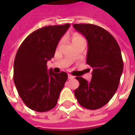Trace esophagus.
Returning <instances> with one entry per match:
<instances>
[{"label": "esophagus", "mask_w": 135, "mask_h": 135, "mask_svg": "<svg viewBox=\"0 0 135 135\" xmlns=\"http://www.w3.org/2000/svg\"><path fill=\"white\" fill-rule=\"evenodd\" d=\"M68 78H69V79H73L74 76H72V75H71V74H68Z\"/></svg>", "instance_id": "1"}]
</instances>
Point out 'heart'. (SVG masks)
Listing matches in <instances>:
<instances>
[{
    "label": "heart",
    "mask_w": 135,
    "mask_h": 135,
    "mask_svg": "<svg viewBox=\"0 0 135 135\" xmlns=\"http://www.w3.org/2000/svg\"><path fill=\"white\" fill-rule=\"evenodd\" d=\"M80 38H82V37L81 36H79V35H74L73 37V40H76V39H80Z\"/></svg>",
    "instance_id": "heart-1"
}]
</instances>
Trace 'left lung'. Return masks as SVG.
I'll return each instance as SVG.
<instances>
[{
    "label": "left lung",
    "mask_w": 135,
    "mask_h": 135,
    "mask_svg": "<svg viewBox=\"0 0 135 135\" xmlns=\"http://www.w3.org/2000/svg\"><path fill=\"white\" fill-rule=\"evenodd\" d=\"M88 44L87 64L93 68L90 82L76 76L79 88L74 95L82 107L95 110L107 104L118 89L124 64L120 47L113 35L90 24H74Z\"/></svg>",
    "instance_id": "obj_1"
}]
</instances>
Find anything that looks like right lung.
<instances>
[{
    "instance_id": "right-lung-1",
    "label": "right lung",
    "mask_w": 135,
    "mask_h": 135,
    "mask_svg": "<svg viewBox=\"0 0 135 135\" xmlns=\"http://www.w3.org/2000/svg\"><path fill=\"white\" fill-rule=\"evenodd\" d=\"M69 27L66 24L38 29L26 37L17 50L13 82L20 98L32 110L45 112L57 104L67 74L47 71V62L54 57L59 40Z\"/></svg>"
}]
</instances>
